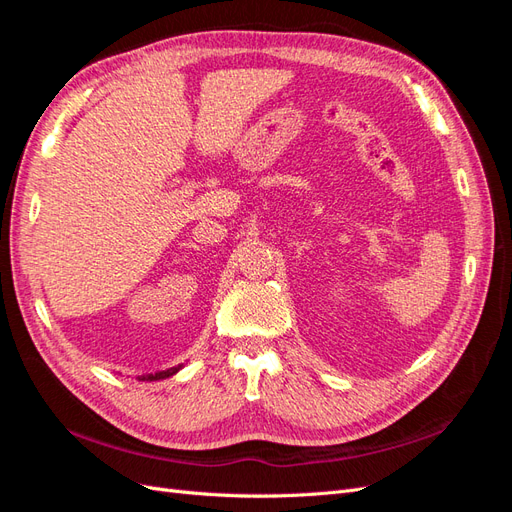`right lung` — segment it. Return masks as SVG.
<instances>
[{"label": "right lung", "instance_id": "obj_1", "mask_svg": "<svg viewBox=\"0 0 512 512\" xmlns=\"http://www.w3.org/2000/svg\"><path fill=\"white\" fill-rule=\"evenodd\" d=\"M181 367V365H179ZM179 367H173V369H166V371H160V374H156V376H143L141 380H162V378H168V376H173L175 371H179Z\"/></svg>", "mask_w": 512, "mask_h": 512}]
</instances>
